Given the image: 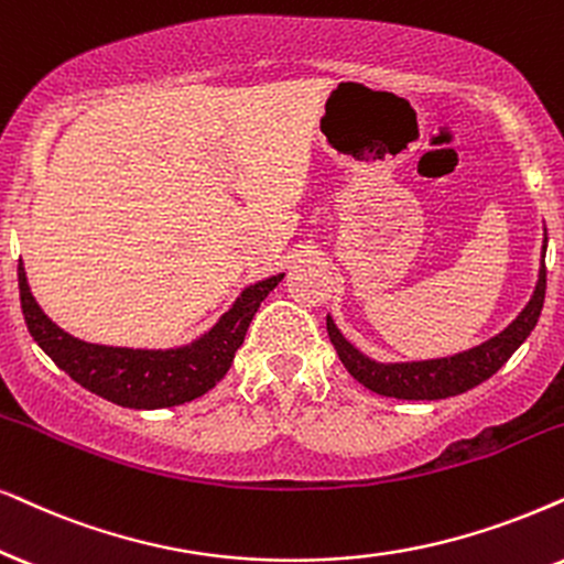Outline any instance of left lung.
<instances>
[{
    "mask_svg": "<svg viewBox=\"0 0 564 564\" xmlns=\"http://www.w3.org/2000/svg\"><path fill=\"white\" fill-rule=\"evenodd\" d=\"M544 258L546 229L544 245H541L539 278L529 304L518 312V317L512 319L505 330L491 335L489 340H484L479 346L468 348V351L424 361H377L372 356L361 354L351 340H346V335L338 330L335 319L327 315V335H330V344L335 346V351H338L348 375L377 395L398 398V401H440V398L466 393V390L489 380V377L518 351L520 344L529 338L533 327H536L546 294Z\"/></svg>",
    "mask_w": 564,
    "mask_h": 564,
    "instance_id": "obj_1",
    "label": "left lung"
}]
</instances>
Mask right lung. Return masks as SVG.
I'll use <instances>...</instances> for the list:
<instances>
[{"instance_id": "obj_1", "label": "right lung", "mask_w": 564, "mask_h": 564, "mask_svg": "<svg viewBox=\"0 0 564 564\" xmlns=\"http://www.w3.org/2000/svg\"><path fill=\"white\" fill-rule=\"evenodd\" d=\"M281 281L283 273H278L247 286L216 319V325L189 344L174 348H124L88 344L62 330L31 294L23 260L18 265L20 304L35 344L85 390L124 409L142 411L189 403L216 388V382L229 372L237 348L245 344L247 327L260 310V302Z\"/></svg>"}]
</instances>
